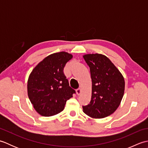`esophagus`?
<instances>
[{"label": "esophagus", "instance_id": "1", "mask_svg": "<svg viewBox=\"0 0 148 148\" xmlns=\"http://www.w3.org/2000/svg\"><path fill=\"white\" fill-rule=\"evenodd\" d=\"M76 93L77 95H80L81 93V89L80 88H77L76 90Z\"/></svg>", "mask_w": 148, "mask_h": 148}]
</instances>
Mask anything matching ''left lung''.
<instances>
[{
    "label": "left lung",
    "instance_id": "8db88e82",
    "mask_svg": "<svg viewBox=\"0 0 148 148\" xmlns=\"http://www.w3.org/2000/svg\"><path fill=\"white\" fill-rule=\"evenodd\" d=\"M83 58L90 67L92 81L91 101L83 106V112L94 118L107 117L120 104L124 95V78L105 55L88 54Z\"/></svg>",
    "mask_w": 148,
    "mask_h": 148
}]
</instances>
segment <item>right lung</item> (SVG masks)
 <instances>
[{
  "mask_svg": "<svg viewBox=\"0 0 148 148\" xmlns=\"http://www.w3.org/2000/svg\"><path fill=\"white\" fill-rule=\"evenodd\" d=\"M72 55L66 52L47 56L31 72L27 83L28 96L36 111L51 116L62 111L76 91L69 86L64 69Z\"/></svg>",
  "mask_w": 148,
  "mask_h": 148,
  "instance_id": "add662e5",
  "label": "right lung"
}]
</instances>
